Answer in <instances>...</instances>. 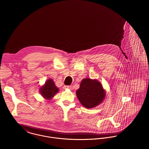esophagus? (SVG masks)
Returning <instances> with one entry per match:
<instances>
[{
    "mask_svg": "<svg viewBox=\"0 0 149 149\" xmlns=\"http://www.w3.org/2000/svg\"><path fill=\"white\" fill-rule=\"evenodd\" d=\"M64 88H65V89H66V88H68V89H71V86H65L64 87Z\"/></svg>",
    "mask_w": 149,
    "mask_h": 149,
    "instance_id": "esophagus-1",
    "label": "esophagus"
}]
</instances>
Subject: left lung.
I'll use <instances>...</instances> for the list:
<instances>
[{
	"label": "left lung",
	"instance_id": "left-lung-1",
	"mask_svg": "<svg viewBox=\"0 0 149 149\" xmlns=\"http://www.w3.org/2000/svg\"><path fill=\"white\" fill-rule=\"evenodd\" d=\"M76 94L81 105L86 108L91 109L102 102L106 92L98 80L86 78L81 81Z\"/></svg>",
	"mask_w": 149,
	"mask_h": 149
}]
</instances>
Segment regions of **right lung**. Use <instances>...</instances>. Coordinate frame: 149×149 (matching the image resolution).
<instances>
[{"label": "right lung", "mask_w": 149, "mask_h": 149, "mask_svg": "<svg viewBox=\"0 0 149 149\" xmlns=\"http://www.w3.org/2000/svg\"><path fill=\"white\" fill-rule=\"evenodd\" d=\"M59 89L57 87L52 79L47 80L44 85L40 88L39 92L41 95L45 99L50 100L58 92Z\"/></svg>", "instance_id": "add662e5"}]
</instances>
